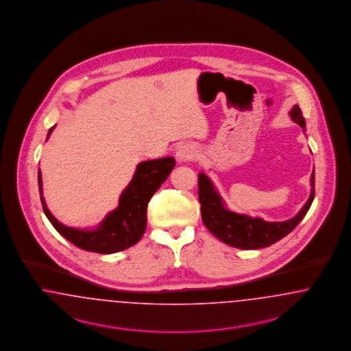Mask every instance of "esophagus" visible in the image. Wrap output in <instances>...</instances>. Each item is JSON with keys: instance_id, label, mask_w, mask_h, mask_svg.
Returning a JSON list of instances; mask_svg holds the SVG:
<instances>
[{"instance_id": "esophagus-1", "label": "esophagus", "mask_w": 351, "mask_h": 351, "mask_svg": "<svg viewBox=\"0 0 351 351\" xmlns=\"http://www.w3.org/2000/svg\"><path fill=\"white\" fill-rule=\"evenodd\" d=\"M197 156V149L194 148V145L191 144H182L180 145V148L177 149V158L178 161L184 162V161H191L194 160Z\"/></svg>"}]
</instances>
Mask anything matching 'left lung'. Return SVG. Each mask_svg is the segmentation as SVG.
<instances>
[{
	"label": "left lung",
	"instance_id": "left-lung-1",
	"mask_svg": "<svg viewBox=\"0 0 351 351\" xmlns=\"http://www.w3.org/2000/svg\"><path fill=\"white\" fill-rule=\"evenodd\" d=\"M291 119L305 130V121L298 105L290 111ZM312 191L299 214L286 221H265L261 217L229 211L219 193L215 190L211 180L199 173L198 193L202 220L207 229L224 244L237 249H261L275 244L287 236L304 217L315 198V171L311 177Z\"/></svg>",
	"mask_w": 351,
	"mask_h": 351
}]
</instances>
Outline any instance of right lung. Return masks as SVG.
<instances>
[{
    "label": "right lung",
    "instance_id": "obj_1",
    "mask_svg": "<svg viewBox=\"0 0 351 351\" xmlns=\"http://www.w3.org/2000/svg\"><path fill=\"white\" fill-rule=\"evenodd\" d=\"M53 128L55 125L49 128L47 138ZM174 165L176 160L173 157L140 162L131 182L119 198V206L107 215L95 229L71 228L52 216L43 198L42 173L39 169L38 183L43 211L61 236L77 247L101 254L121 252L136 244L143 237L147 228V206L153 194L165 182Z\"/></svg>",
    "mask_w": 351,
    "mask_h": 351
}]
</instances>
